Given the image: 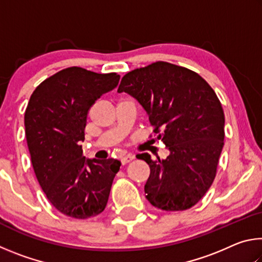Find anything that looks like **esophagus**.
I'll return each instance as SVG.
<instances>
[{
    "label": "esophagus",
    "mask_w": 262,
    "mask_h": 262,
    "mask_svg": "<svg viewBox=\"0 0 262 262\" xmlns=\"http://www.w3.org/2000/svg\"><path fill=\"white\" fill-rule=\"evenodd\" d=\"M133 159H135V156H134V155H126V156H123V157L121 158V163H122V165H125V164L132 162Z\"/></svg>",
    "instance_id": "34e87169"
}]
</instances>
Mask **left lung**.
<instances>
[{
    "mask_svg": "<svg viewBox=\"0 0 262 262\" xmlns=\"http://www.w3.org/2000/svg\"><path fill=\"white\" fill-rule=\"evenodd\" d=\"M118 92L139 101L165 143V159L149 154L145 198L166 211L185 210L203 198L216 176L224 145V112L211 86L187 68L155 62L127 73Z\"/></svg>",
    "mask_w": 262,
    "mask_h": 262,
    "instance_id": "8db88e82",
    "label": "left lung"
}]
</instances>
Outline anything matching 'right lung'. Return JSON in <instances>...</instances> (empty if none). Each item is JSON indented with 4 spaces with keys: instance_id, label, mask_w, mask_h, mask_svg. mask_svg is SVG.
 Here are the masks:
<instances>
[{
    "instance_id": "right-lung-1",
    "label": "right lung",
    "mask_w": 262,
    "mask_h": 262,
    "mask_svg": "<svg viewBox=\"0 0 262 262\" xmlns=\"http://www.w3.org/2000/svg\"><path fill=\"white\" fill-rule=\"evenodd\" d=\"M119 79L115 73L70 67L39 84L26 107L25 135L35 177L48 201L69 217H94L107 205L121 163L85 158L81 142L88 111Z\"/></svg>"
}]
</instances>
